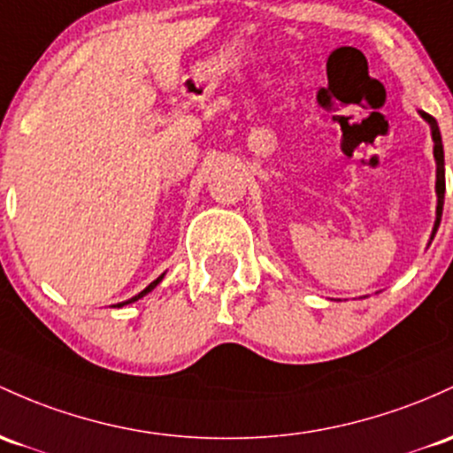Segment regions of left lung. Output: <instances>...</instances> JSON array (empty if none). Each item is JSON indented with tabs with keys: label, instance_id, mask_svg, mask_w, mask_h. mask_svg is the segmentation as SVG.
Returning a JSON list of instances; mask_svg holds the SVG:
<instances>
[{
	"label": "left lung",
	"instance_id": "left-lung-1",
	"mask_svg": "<svg viewBox=\"0 0 453 453\" xmlns=\"http://www.w3.org/2000/svg\"><path fill=\"white\" fill-rule=\"evenodd\" d=\"M419 116L424 118L426 122L430 124V133H432V142H434V161H436V219H434V227H432L430 234V242L434 238L436 230H439L441 223V215H443V202H445V152H443V139H441V131L439 124L432 116H428L426 111H419ZM428 242V245H430Z\"/></svg>",
	"mask_w": 453,
	"mask_h": 453
}]
</instances>
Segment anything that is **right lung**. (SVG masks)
I'll list each match as a JSON object with an SVG mask.
<instances>
[{"instance_id":"obj_1","label":"right lung","mask_w":453,"mask_h":453,"mask_svg":"<svg viewBox=\"0 0 453 453\" xmlns=\"http://www.w3.org/2000/svg\"><path fill=\"white\" fill-rule=\"evenodd\" d=\"M163 277H165V273H163V275H158V277H157V280H154V281L150 283V286H148V288H143V290H142V292H139V295H135V296H133V299H128V301H124V303H118V305H113V307H122V305H128V303H135V301H139V299H142V296H146V295H148V292H152V290H154V288H157V286H158V283H161V281H163Z\"/></svg>"}]
</instances>
